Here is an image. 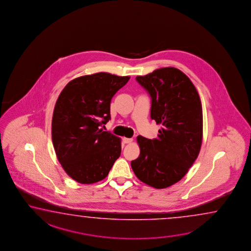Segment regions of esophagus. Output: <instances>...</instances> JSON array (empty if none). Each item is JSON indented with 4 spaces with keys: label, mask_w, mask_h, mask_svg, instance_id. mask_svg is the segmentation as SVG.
Instances as JSON below:
<instances>
[{
    "label": "esophagus",
    "mask_w": 251,
    "mask_h": 251,
    "mask_svg": "<svg viewBox=\"0 0 251 251\" xmlns=\"http://www.w3.org/2000/svg\"><path fill=\"white\" fill-rule=\"evenodd\" d=\"M123 143L125 144L131 143V142L133 141V139H132V138H123Z\"/></svg>",
    "instance_id": "1"
}]
</instances>
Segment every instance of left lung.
I'll return each mask as SVG.
<instances>
[{
    "label": "left lung",
    "instance_id": "left-lung-1",
    "mask_svg": "<svg viewBox=\"0 0 251 251\" xmlns=\"http://www.w3.org/2000/svg\"><path fill=\"white\" fill-rule=\"evenodd\" d=\"M137 81L151 97V119L162 126L157 138L138 136L140 153L131 161L142 182L164 189L182 179L200 153L203 113L199 93L184 73L161 68Z\"/></svg>",
    "mask_w": 251,
    "mask_h": 251
}]
</instances>
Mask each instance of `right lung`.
<instances>
[{"instance_id": "add662e5", "label": "right lung", "mask_w": 251, "mask_h": 251, "mask_svg": "<svg viewBox=\"0 0 251 251\" xmlns=\"http://www.w3.org/2000/svg\"><path fill=\"white\" fill-rule=\"evenodd\" d=\"M128 79L107 72L81 76L69 82L57 99L53 148L62 168L79 183L104 179L121 155V138L102 127L111 119L112 98Z\"/></svg>"}]
</instances>
